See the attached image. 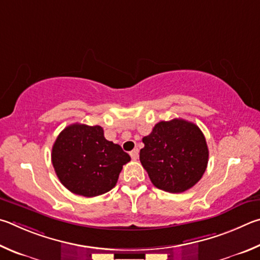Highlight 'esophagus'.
I'll use <instances>...</instances> for the list:
<instances>
[{
    "mask_svg": "<svg viewBox=\"0 0 260 260\" xmlns=\"http://www.w3.org/2000/svg\"><path fill=\"white\" fill-rule=\"evenodd\" d=\"M138 155H139L138 148H135V149H133V151L130 152V156H131V158H133V160H137Z\"/></svg>",
    "mask_w": 260,
    "mask_h": 260,
    "instance_id": "obj_1",
    "label": "esophagus"
}]
</instances>
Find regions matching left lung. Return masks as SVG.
<instances>
[{"instance_id": "obj_1", "label": "left lung", "mask_w": 260, "mask_h": 260, "mask_svg": "<svg viewBox=\"0 0 260 260\" xmlns=\"http://www.w3.org/2000/svg\"><path fill=\"white\" fill-rule=\"evenodd\" d=\"M139 158L158 189L183 193L202 178L209 149L200 127L183 118L161 121L143 138Z\"/></svg>"}]
</instances>
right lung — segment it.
Wrapping results in <instances>:
<instances>
[{
    "instance_id": "right-lung-1",
    "label": "right lung",
    "mask_w": 260,
    "mask_h": 260,
    "mask_svg": "<svg viewBox=\"0 0 260 260\" xmlns=\"http://www.w3.org/2000/svg\"><path fill=\"white\" fill-rule=\"evenodd\" d=\"M52 166L60 183L76 195L93 198L116 185L129 154L104 137L99 125L74 123L66 126L54 142Z\"/></svg>"
}]
</instances>
